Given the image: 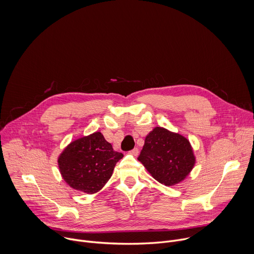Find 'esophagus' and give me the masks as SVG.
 I'll use <instances>...</instances> for the list:
<instances>
[{"mask_svg":"<svg viewBox=\"0 0 254 254\" xmlns=\"http://www.w3.org/2000/svg\"><path fill=\"white\" fill-rule=\"evenodd\" d=\"M128 154H130V155H132V156H137V155H138V149H137V148H134V149L130 150V151L128 152Z\"/></svg>","mask_w":254,"mask_h":254,"instance_id":"esophagus-1","label":"esophagus"}]
</instances>
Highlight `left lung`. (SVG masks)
<instances>
[{"instance_id":"left-lung-1","label":"left lung","mask_w":254,"mask_h":254,"mask_svg":"<svg viewBox=\"0 0 254 254\" xmlns=\"http://www.w3.org/2000/svg\"><path fill=\"white\" fill-rule=\"evenodd\" d=\"M137 159L158 182L166 186L180 183L195 164L189 140L163 127H156L147 135Z\"/></svg>"}]
</instances>
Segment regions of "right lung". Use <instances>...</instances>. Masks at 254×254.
Here are the masks:
<instances>
[{
	"instance_id": "obj_1",
	"label": "right lung",
	"mask_w": 254,
	"mask_h": 254,
	"mask_svg": "<svg viewBox=\"0 0 254 254\" xmlns=\"http://www.w3.org/2000/svg\"><path fill=\"white\" fill-rule=\"evenodd\" d=\"M124 157L100 132L72 141L58 160L63 179L73 189L92 194L100 190Z\"/></svg>"
}]
</instances>
